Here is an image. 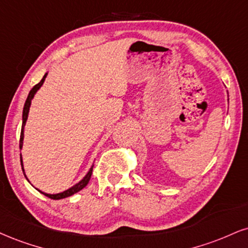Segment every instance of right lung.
I'll return each instance as SVG.
<instances>
[{
    "mask_svg": "<svg viewBox=\"0 0 248 248\" xmlns=\"http://www.w3.org/2000/svg\"><path fill=\"white\" fill-rule=\"evenodd\" d=\"M46 76H47V73L45 74V76L43 77V79H41L40 82H39L37 85H34L33 88H32V90L30 91V93H29V95H28V98H26V101H25V104H24V108H23V124H22V132H20L19 149H22V148H23V140H24V127H25L26 120H28V115H29V111H30V106H31V101H32V99H33L34 94L37 93V91L39 90V89L41 88V85L44 84V82H45V78H46ZM20 164H22V170H23V172H24V166H23L22 154H20ZM92 168H93V166H91V169L89 170V172H88V173H86V175H85V177L83 178L82 180H80L78 184L74 185V186H73V187H70L69 189L64 190V192H62V193H58V194H47V193H44V192H41V190H39L38 188H37V189H38L39 192H40L41 194H44L45 196H47V198H49V199H53V200H61V199H64V198H68V196H71V195H74V194H75V193L79 192L80 189H83V188H84V187L86 186V185H88L89 181H90V178H91V174H92ZM24 175H25V178H26V174H25V172H24ZM26 179H28V178H26ZM28 181H29V179H28Z\"/></svg>",
    "mask_w": 248,
    "mask_h": 248,
    "instance_id": "1",
    "label": "right lung"
}]
</instances>
